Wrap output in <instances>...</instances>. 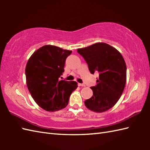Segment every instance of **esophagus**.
Masks as SVG:
<instances>
[{"mask_svg": "<svg viewBox=\"0 0 150 150\" xmlns=\"http://www.w3.org/2000/svg\"><path fill=\"white\" fill-rule=\"evenodd\" d=\"M78 85L79 86H85V84H82V83H79Z\"/></svg>", "mask_w": 150, "mask_h": 150, "instance_id": "esophagus-1", "label": "esophagus"}]
</instances>
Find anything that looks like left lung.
Masks as SVG:
<instances>
[{
    "instance_id": "8db88e82",
    "label": "left lung",
    "mask_w": 150,
    "mask_h": 150,
    "mask_svg": "<svg viewBox=\"0 0 150 150\" xmlns=\"http://www.w3.org/2000/svg\"><path fill=\"white\" fill-rule=\"evenodd\" d=\"M91 74L98 73L97 84L91 87L93 96L86 100V108L101 113L112 108L119 100L125 88L126 65L120 53L104 42L96 43L77 50Z\"/></svg>"
}]
</instances>
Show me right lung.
<instances>
[{
    "instance_id": "1",
    "label": "right lung",
    "mask_w": 150,
    "mask_h": 150,
    "mask_svg": "<svg viewBox=\"0 0 150 150\" xmlns=\"http://www.w3.org/2000/svg\"><path fill=\"white\" fill-rule=\"evenodd\" d=\"M71 52L46 45L35 52L27 62L25 73L28 90L35 103L47 111L66 108L70 95L78 87L77 82L59 79Z\"/></svg>"
}]
</instances>
